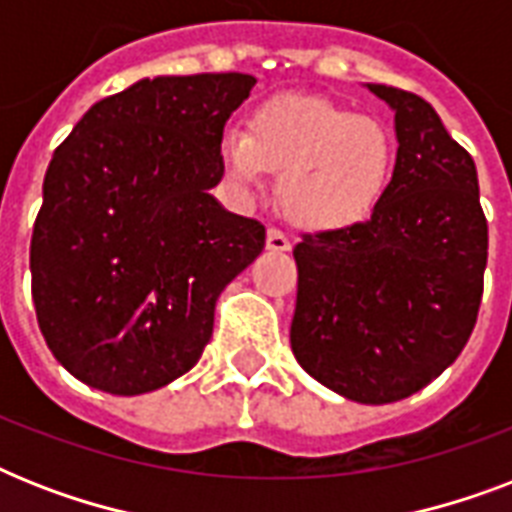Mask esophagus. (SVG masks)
Returning a JSON list of instances; mask_svg holds the SVG:
<instances>
[{"instance_id": "obj_1", "label": "esophagus", "mask_w": 512, "mask_h": 512, "mask_svg": "<svg viewBox=\"0 0 512 512\" xmlns=\"http://www.w3.org/2000/svg\"><path fill=\"white\" fill-rule=\"evenodd\" d=\"M265 244H268V249H271V252H287V249H292V241H289L287 233H281L279 228H271V231H268V239H265Z\"/></svg>"}]
</instances>
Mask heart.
Wrapping results in <instances>:
<instances>
[{
    "mask_svg": "<svg viewBox=\"0 0 512 512\" xmlns=\"http://www.w3.org/2000/svg\"><path fill=\"white\" fill-rule=\"evenodd\" d=\"M220 154L241 185L265 167L279 172V201L289 220L311 231L361 223L388 193L396 146L390 132L316 95H273L249 116V130H228Z\"/></svg>",
    "mask_w": 512,
    "mask_h": 512,
    "instance_id": "1",
    "label": "heart"
}]
</instances>
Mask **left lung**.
Masks as SVG:
<instances>
[{"mask_svg": "<svg viewBox=\"0 0 512 512\" xmlns=\"http://www.w3.org/2000/svg\"><path fill=\"white\" fill-rule=\"evenodd\" d=\"M396 114V167L364 223L303 233L289 342L313 380L358 404L433 382L476 327L489 257L476 162L428 100L366 84Z\"/></svg>", "mask_w": 512, "mask_h": 512, "instance_id": "1", "label": "left lung"}]
</instances>
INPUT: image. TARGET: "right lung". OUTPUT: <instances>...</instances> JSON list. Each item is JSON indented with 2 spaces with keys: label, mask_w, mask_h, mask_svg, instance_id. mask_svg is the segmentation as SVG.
Returning a JSON list of instances; mask_svg holds the SVG:
<instances>
[{
  "label": "right lung",
  "mask_w": 512,
  "mask_h": 512,
  "mask_svg": "<svg viewBox=\"0 0 512 512\" xmlns=\"http://www.w3.org/2000/svg\"><path fill=\"white\" fill-rule=\"evenodd\" d=\"M249 74L140 79L55 148L31 236V297L47 348L76 380L140 396L177 380L212 337L220 292L265 228L209 193L223 127Z\"/></svg>",
  "instance_id": "1"
}]
</instances>
